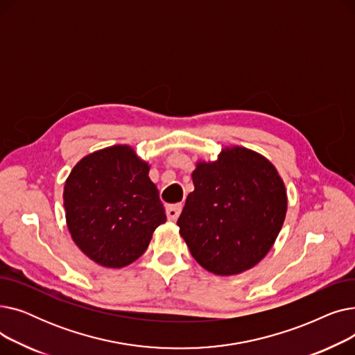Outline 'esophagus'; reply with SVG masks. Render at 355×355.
I'll return each instance as SVG.
<instances>
[{
	"label": "esophagus",
	"mask_w": 355,
	"mask_h": 355,
	"mask_svg": "<svg viewBox=\"0 0 355 355\" xmlns=\"http://www.w3.org/2000/svg\"><path fill=\"white\" fill-rule=\"evenodd\" d=\"M181 210H182V204H168V206L165 207L168 220L175 221L178 218V216L181 214Z\"/></svg>",
	"instance_id": "esophagus-1"
}]
</instances>
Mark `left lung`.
<instances>
[{
    "mask_svg": "<svg viewBox=\"0 0 355 355\" xmlns=\"http://www.w3.org/2000/svg\"><path fill=\"white\" fill-rule=\"evenodd\" d=\"M177 221L197 263L230 276L256 266L272 249L288 209L275 165L245 146H226L216 161H198Z\"/></svg>",
    "mask_w": 355,
    "mask_h": 355,
    "instance_id": "left-lung-1",
    "label": "left lung"
}]
</instances>
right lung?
<instances>
[{"mask_svg":"<svg viewBox=\"0 0 355 355\" xmlns=\"http://www.w3.org/2000/svg\"><path fill=\"white\" fill-rule=\"evenodd\" d=\"M149 165L129 145L83 157L63 191L66 223L76 246L105 268L128 266L144 254L166 216Z\"/></svg>","mask_w":355,"mask_h":355,"instance_id":"right-lung-1","label":"right lung"}]
</instances>
